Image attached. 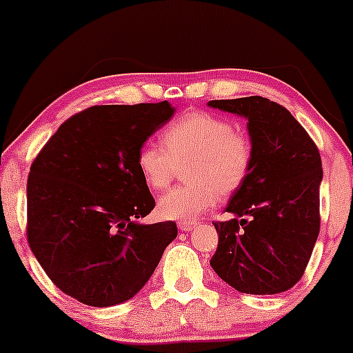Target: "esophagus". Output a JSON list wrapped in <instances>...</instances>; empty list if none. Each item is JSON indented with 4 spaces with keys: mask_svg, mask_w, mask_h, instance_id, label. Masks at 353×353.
Here are the masks:
<instances>
[{
    "mask_svg": "<svg viewBox=\"0 0 353 353\" xmlns=\"http://www.w3.org/2000/svg\"><path fill=\"white\" fill-rule=\"evenodd\" d=\"M177 225H179V229L182 230V232H189V230H192L194 228H196L197 222H194V221H179V222H177Z\"/></svg>",
    "mask_w": 353,
    "mask_h": 353,
    "instance_id": "obj_1",
    "label": "esophagus"
}]
</instances>
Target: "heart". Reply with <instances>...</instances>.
Returning <instances> with one entry per match:
<instances>
[{"instance_id": "heart-1", "label": "heart", "mask_w": 353, "mask_h": 353, "mask_svg": "<svg viewBox=\"0 0 353 353\" xmlns=\"http://www.w3.org/2000/svg\"><path fill=\"white\" fill-rule=\"evenodd\" d=\"M163 145L145 143L136 156L141 179L151 190L171 182L177 165L188 162L184 179L157 201V214L171 221H189L216 204L219 196L234 194L244 184L252 165V144L225 117L192 111L169 124Z\"/></svg>"}]
</instances>
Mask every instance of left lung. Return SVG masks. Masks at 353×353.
Returning a JSON list of instances; mask_svg holds the SVG:
<instances>
[{
	"label": "left lung",
	"instance_id": "1",
	"mask_svg": "<svg viewBox=\"0 0 353 353\" xmlns=\"http://www.w3.org/2000/svg\"><path fill=\"white\" fill-rule=\"evenodd\" d=\"M247 119L252 165L230 197L232 219L219 234L210 267L242 294H281L301 281L319 237L322 161L297 119L274 101L250 96L209 101Z\"/></svg>",
	"mask_w": 353,
	"mask_h": 353
}]
</instances>
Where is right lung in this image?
<instances>
[{"instance_id":"obj_1","label":"right lung","mask_w":353,"mask_h":353,"mask_svg":"<svg viewBox=\"0 0 353 353\" xmlns=\"http://www.w3.org/2000/svg\"><path fill=\"white\" fill-rule=\"evenodd\" d=\"M157 104L92 106L59 125L28 177V242L54 285L92 307L139 292L177 236L141 224L156 202L136 168L139 148L171 121Z\"/></svg>"}]
</instances>
